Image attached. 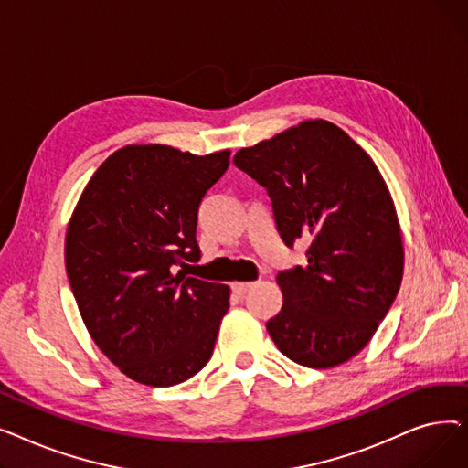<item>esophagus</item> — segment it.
<instances>
[{"label":"esophagus","mask_w":468,"mask_h":468,"mask_svg":"<svg viewBox=\"0 0 468 468\" xmlns=\"http://www.w3.org/2000/svg\"><path fill=\"white\" fill-rule=\"evenodd\" d=\"M252 286H254V282H233V284H231V290H233L235 293H239V296H242V293H247Z\"/></svg>","instance_id":"34e87169"}]
</instances>
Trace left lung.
Listing matches in <instances>:
<instances>
[{
  "mask_svg": "<svg viewBox=\"0 0 468 468\" xmlns=\"http://www.w3.org/2000/svg\"><path fill=\"white\" fill-rule=\"evenodd\" d=\"M233 163L267 189L286 247L309 240L307 263L277 275L282 307L267 321L269 335L302 366L347 362L376 334L404 273L402 231L379 168L324 119L242 147Z\"/></svg>",
  "mask_w": 468,
  "mask_h": 468,
  "instance_id": "8db88e82",
  "label": "left lung"
}]
</instances>
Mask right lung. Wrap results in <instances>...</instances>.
<instances>
[{"label": "right lung", "instance_id": "add662e5", "mask_svg": "<svg viewBox=\"0 0 468 468\" xmlns=\"http://www.w3.org/2000/svg\"><path fill=\"white\" fill-rule=\"evenodd\" d=\"M229 155L125 145L73 208L64 247L73 298L98 349L136 383L178 385L212 356L229 286L184 269L201 258L197 212Z\"/></svg>", "mask_w": 468, "mask_h": 468}]
</instances>
